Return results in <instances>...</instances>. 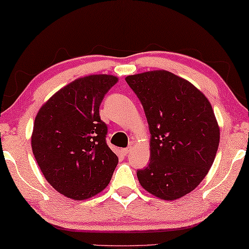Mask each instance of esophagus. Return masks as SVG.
<instances>
[{"label":"esophagus","mask_w":249,"mask_h":249,"mask_svg":"<svg viewBox=\"0 0 249 249\" xmlns=\"http://www.w3.org/2000/svg\"><path fill=\"white\" fill-rule=\"evenodd\" d=\"M131 151V148H125V149H122V153H124V156H127L129 154V152Z\"/></svg>","instance_id":"obj_1"}]
</instances>
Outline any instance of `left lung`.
I'll return each instance as SVG.
<instances>
[{
    "instance_id": "obj_1",
    "label": "left lung",
    "mask_w": 249,
    "mask_h": 249,
    "mask_svg": "<svg viewBox=\"0 0 249 249\" xmlns=\"http://www.w3.org/2000/svg\"><path fill=\"white\" fill-rule=\"evenodd\" d=\"M125 81L143 107L150 162L137 171L141 186L173 201L192 192L209 173L219 144V127L207 98L190 81L166 71L131 75Z\"/></svg>"
}]
</instances>
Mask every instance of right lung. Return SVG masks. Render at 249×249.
Segmentation results:
<instances>
[{
	"mask_svg": "<svg viewBox=\"0 0 249 249\" xmlns=\"http://www.w3.org/2000/svg\"><path fill=\"white\" fill-rule=\"evenodd\" d=\"M118 78L81 77L52 96L37 112L32 150L47 182L72 199H87L109 184L118 164L99 107Z\"/></svg>",
	"mask_w": 249,
	"mask_h": 249,
	"instance_id": "1",
	"label": "right lung"
}]
</instances>
